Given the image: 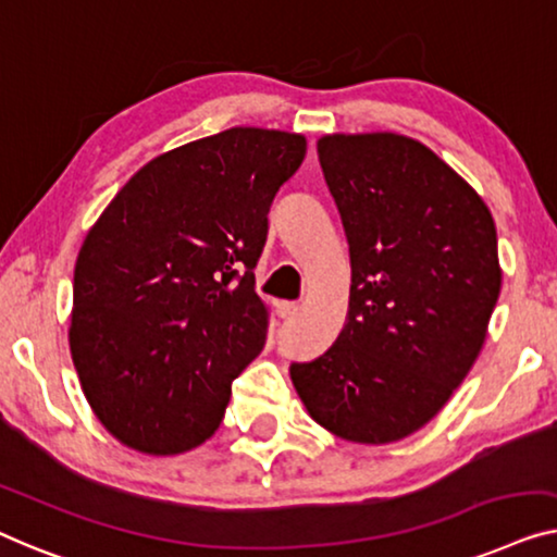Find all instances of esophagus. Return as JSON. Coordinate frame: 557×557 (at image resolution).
Instances as JSON below:
<instances>
[{"label": "esophagus", "instance_id": "1", "mask_svg": "<svg viewBox=\"0 0 557 557\" xmlns=\"http://www.w3.org/2000/svg\"><path fill=\"white\" fill-rule=\"evenodd\" d=\"M297 310H300V305H297V302H287V300L277 302L280 318H293V315H297Z\"/></svg>", "mask_w": 557, "mask_h": 557}]
</instances>
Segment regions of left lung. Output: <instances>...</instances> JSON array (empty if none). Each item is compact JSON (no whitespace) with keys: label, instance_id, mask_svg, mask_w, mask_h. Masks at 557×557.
I'll list each match as a JSON object with an SVG mask.
<instances>
[{"label":"left lung","instance_id":"8db88e82","mask_svg":"<svg viewBox=\"0 0 557 557\" xmlns=\"http://www.w3.org/2000/svg\"><path fill=\"white\" fill-rule=\"evenodd\" d=\"M318 159L350 247L338 341L289 379L310 419L354 444L429 424L487 338L503 270L472 186L401 133H331Z\"/></svg>","mask_w":557,"mask_h":557}]
</instances>
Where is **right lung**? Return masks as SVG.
I'll return each mask as SVG.
<instances>
[{"instance_id": "obj_1", "label": "right lung", "mask_w": 557, "mask_h": 557, "mask_svg": "<svg viewBox=\"0 0 557 557\" xmlns=\"http://www.w3.org/2000/svg\"><path fill=\"white\" fill-rule=\"evenodd\" d=\"M305 151L300 133L249 125L191 140L138 169L85 234L70 354L123 446L174 457L222 424L232 381L268 338L255 264Z\"/></svg>"}]
</instances>
